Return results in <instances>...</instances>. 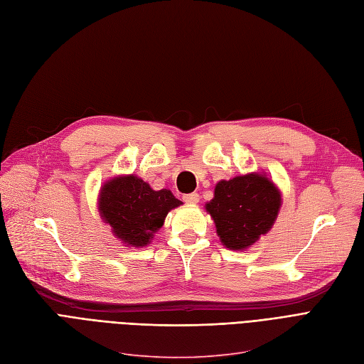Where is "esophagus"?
<instances>
[{"instance_id":"1","label":"esophagus","mask_w":364,"mask_h":364,"mask_svg":"<svg viewBox=\"0 0 364 364\" xmlns=\"http://www.w3.org/2000/svg\"><path fill=\"white\" fill-rule=\"evenodd\" d=\"M183 199H184V203H187V204H198L199 203V195L198 193H189V195H184Z\"/></svg>"}]
</instances>
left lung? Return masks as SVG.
<instances>
[{
  "label": "left lung",
  "mask_w": 364,
  "mask_h": 364,
  "mask_svg": "<svg viewBox=\"0 0 364 364\" xmlns=\"http://www.w3.org/2000/svg\"><path fill=\"white\" fill-rule=\"evenodd\" d=\"M280 205L276 184L265 173L252 172L219 181L205 210L216 223L220 243L245 250L272 230Z\"/></svg>",
  "instance_id": "1"
}]
</instances>
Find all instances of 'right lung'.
Instances as JSON below:
<instances>
[{"label":"right lung","instance_id":"add662e5","mask_svg":"<svg viewBox=\"0 0 364 364\" xmlns=\"http://www.w3.org/2000/svg\"><path fill=\"white\" fill-rule=\"evenodd\" d=\"M183 203L171 191H153L136 175H119L100 189L99 213L126 246L144 247L164 226L166 214Z\"/></svg>","mask_w":364,"mask_h":364}]
</instances>
